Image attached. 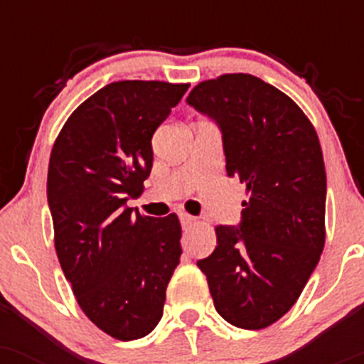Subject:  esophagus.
I'll return each instance as SVG.
<instances>
[{
	"mask_svg": "<svg viewBox=\"0 0 364 364\" xmlns=\"http://www.w3.org/2000/svg\"><path fill=\"white\" fill-rule=\"evenodd\" d=\"M179 220H181L183 227H192V225H196V223H197L196 216L188 215V213H181V215H179Z\"/></svg>",
	"mask_w": 364,
	"mask_h": 364,
	"instance_id": "obj_1",
	"label": "esophagus"
}]
</instances>
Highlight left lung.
Masks as SVG:
<instances>
[{
    "instance_id": "8db88e82",
    "label": "left lung",
    "mask_w": 364,
    "mask_h": 364,
    "mask_svg": "<svg viewBox=\"0 0 364 364\" xmlns=\"http://www.w3.org/2000/svg\"><path fill=\"white\" fill-rule=\"evenodd\" d=\"M186 102L218 123L227 174L248 193L240 227H216L215 252L197 266L229 324L264 329L291 310L324 250L317 132L291 97L250 73L203 80Z\"/></svg>"
}]
</instances>
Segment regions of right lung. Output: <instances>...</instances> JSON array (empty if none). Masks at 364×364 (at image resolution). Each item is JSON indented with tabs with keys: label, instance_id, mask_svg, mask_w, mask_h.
I'll return each mask as SVG.
<instances>
[{
	"label": "right lung",
	"instance_id": "1",
	"mask_svg": "<svg viewBox=\"0 0 364 364\" xmlns=\"http://www.w3.org/2000/svg\"><path fill=\"white\" fill-rule=\"evenodd\" d=\"M190 84L117 80L75 109L50 151L47 199L54 247L86 317L112 338L149 335L181 255V223L144 216L151 137Z\"/></svg>",
	"mask_w": 364,
	"mask_h": 364
}]
</instances>
